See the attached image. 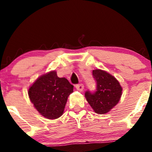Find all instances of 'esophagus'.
I'll list each match as a JSON object with an SVG mask.
<instances>
[{"label": "esophagus", "instance_id": "esophagus-1", "mask_svg": "<svg viewBox=\"0 0 152 152\" xmlns=\"http://www.w3.org/2000/svg\"><path fill=\"white\" fill-rule=\"evenodd\" d=\"M76 88L79 91H82V90H84V85L83 84H79V85H76Z\"/></svg>", "mask_w": 152, "mask_h": 152}]
</instances>
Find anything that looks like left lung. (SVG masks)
Listing matches in <instances>:
<instances>
[{
  "label": "left lung",
  "instance_id": "8db88e82",
  "mask_svg": "<svg viewBox=\"0 0 152 152\" xmlns=\"http://www.w3.org/2000/svg\"><path fill=\"white\" fill-rule=\"evenodd\" d=\"M93 76L96 82V91L85 92V98L95 113L105 114L110 112L120 100L122 87L118 81L104 70H93Z\"/></svg>",
  "mask_w": 152,
  "mask_h": 152
}]
</instances>
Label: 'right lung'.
Masks as SVG:
<instances>
[{
    "label": "right lung",
    "instance_id": "add662e5",
    "mask_svg": "<svg viewBox=\"0 0 152 152\" xmlns=\"http://www.w3.org/2000/svg\"><path fill=\"white\" fill-rule=\"evenodd\" d=\"M73 86L55 70L39 76L28 89V96L36 110L48 119H56L63 114L67 97Z\"/></svg>",
    "mask_w": 152,
    "mask_h": 152
}]
</instances>
